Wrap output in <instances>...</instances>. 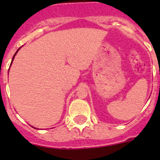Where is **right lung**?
Listing matches in <instances>:
<instances>
[{"label": "right lung", "mask_w": 160, "mask_h": 160, "mask_svg": "<svg viewBox=\"0 0 160 160\" xmlns=\"http://www.w3.org/2000/svg\"><path fill=\"white\" fill-rule=\"evenodd\" d=\"M21 49V47H20L19 48V49H18V50H17V52H16V53H15V54H14L13 55V57H12V61H13V59H14V57H15V55H16L17 54V53H18V50H19V49ZM12 62H11V64H12ZM11 64H10V66H11Z\"/></svg>", "instance_id": "obj_1"}]
</instances>
